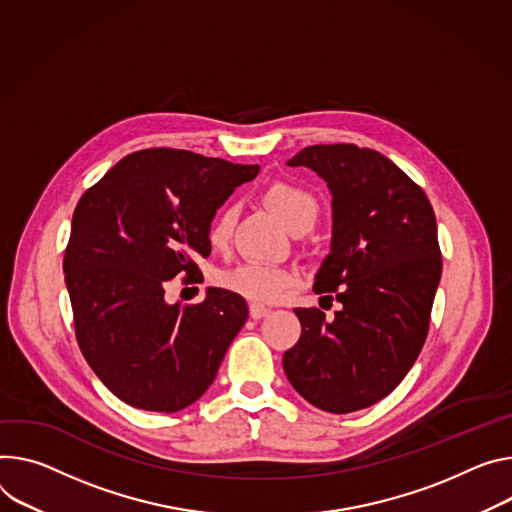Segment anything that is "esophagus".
I'll list each match as a JSON object with an SVG mask.
<instances>
[{"label": "esophagus", "instance_id": "esophagus-1", "mask_svg": "<svg viewBox=\"0 0 512 512\" xmlns=\"http://www.w3.org/2000/svg\"><path fill=\"white\" fill-rule=\"evenodd\" d=\"M269 312V308L267 306H263V304H257V302H253L251 306H249V314H251V318H263L265 314Z\"/></svg>", "mask_w": 512, "mask_h": 512}]
</instances>
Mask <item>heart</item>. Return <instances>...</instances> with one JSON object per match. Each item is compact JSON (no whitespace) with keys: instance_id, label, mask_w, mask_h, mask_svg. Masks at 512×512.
<instances>
[{"instance_id":"b5f03b06","label":"heart","mask_w":512,"mask_h":512,"mask_svg":"<svg viewBox=\"0 0 512 512\" xmlns=\"http://www.w3.org/2000/svg\"><path fill=\"white\" fill-rule=\"evenodd\" d=\"M265 204L275 212L292 232L302 228H312L318 218V200L312 192H308L302 185L277 181L271 183L263 194ZM237 210L232 206L222 208L210 228H208V243L214 249H226L232 237V228H235ZM220 284L247 300L253 302H273L282 298L292 284V275L275 265L245 261L237 267L226 269L220 273Z\"/></svg>"}]
</instances>
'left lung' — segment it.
Masks as SVG:
<instances>
[{"mask_svg":"<svg viewBox=\"0 0 512 512\" xmlns=\"http://www.w3.org/2000/svg\"><path fill=\"white\" fill-rule=\"evenodd\" d=\"M327 181L331 253L312 290L341 310L296 308L298 343L284 353L294 390L347 414L386 398L421 353L441 280L437 220L425 192L388 157L355 145H312L288 161ZM331 298V296H324Z\"/></svg>","mask_w":512,"mask_h":512,"instance_id":"1","label":"left lung"}]
</instances>
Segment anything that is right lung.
Wrapping results in <instances>:
<instances>
[{
	"label": "right lung",
	"mask_w": 512,
	"mask_h": 512,
	"mask_svg": "<svg viewBox=\"0 0 512 512\" xmlns=\"http://www.w3.org/2000/svg\"><path fill=\"white\" fill-rule=\"evenodd\" d=\"M259 165L179 149L126 155L89 188L71 222L63 271L83 357L122 402L177 412L214 382L247 322L243 296L208 288L200 304L165 300V284L210 255L216 210Z\"/></svg>",
	"instance_id": "1"
}]
</instances>
